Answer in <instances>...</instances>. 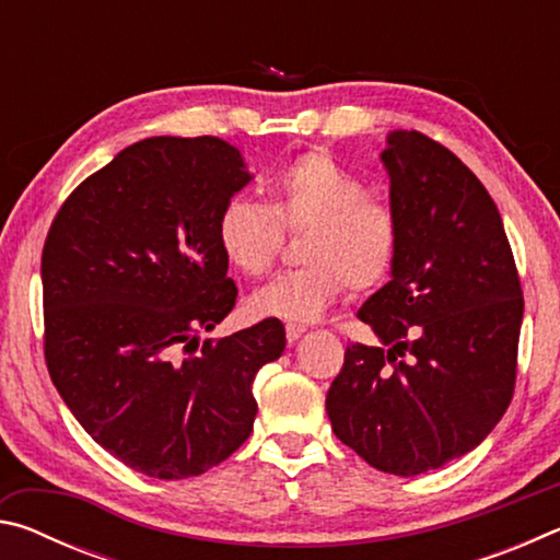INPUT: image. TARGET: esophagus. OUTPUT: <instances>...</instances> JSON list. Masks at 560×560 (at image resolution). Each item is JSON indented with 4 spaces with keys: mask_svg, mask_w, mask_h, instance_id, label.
Listing matches in <instances>:
<instances>
[{
    "mask_svg": "<svg viewBox=\"0 0 560 560\" xmlns=\"http://www.w3.org/2000/svg\"><path fill=\"white\" fill-rule=\"evenodd\" d=\"M303 334H306V328H303V326H296V324H289V326H287V340H289V343H296V340H299Z\"/></svg>",
    "mask_w": 560,
    "mask_h": 560,
    "instance_id": "obj_1",
    "label": "esophagus"
}]
</instances>
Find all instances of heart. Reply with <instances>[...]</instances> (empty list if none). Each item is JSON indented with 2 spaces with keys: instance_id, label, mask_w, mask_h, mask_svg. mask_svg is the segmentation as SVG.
<instances>
[{
  "instance_id": "obj_1",
  "label": "heart",
  "mask_w": 560,
  "mask_h": 560,
  "mask_svg": "<svg viewBox=\"0 0 560 560\" xmlns=\"http://www.w3.org/2000/svg\"><path fill=\"white\" fill-rule=\"evenodd\" d=\"M281 230H306L301 269L279 273L252 293L259 318L311 324L346 287L371 289L393 267L397 222L390 207L365 195V185L326 153H306L281 167L269 205L234 197L217 220L224 259L246 277H261L279 254Z\"/></svg>"
}]
</instances>
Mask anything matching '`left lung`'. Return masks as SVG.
I'll return each instance as SVG.
<instances>
[{
    "label": "left lung",
    "mask_w": 560,
    "mask_h": 560,
    "mask_svg": "<svg viewBox=\"0 0 560 560\" xmlns=\"http://www.w3.org/2000/svg\"><path fill=\"white\" fill-rule=\"evenodd\" d=\"M381 160L397 249L358 311L377 346L346 348L326 412L371 467L415 477L479 447L506 412L524 299L497 205L457 155L393 130Z\"/></svg>",
    "instance_id": "1"
}]
</instances>
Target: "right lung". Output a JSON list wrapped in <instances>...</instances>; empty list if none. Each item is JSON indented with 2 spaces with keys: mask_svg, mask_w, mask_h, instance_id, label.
Instances as JSON below:
<instances>
[{
  "mask_svg": "<svg viewBox=\"0 0 560 560\" xmlns=\"http://www.w3.org/2000/svg\"><path fill=\"white\" fill-rule=\"evenodd\" d=\"M249 183L220 138H145L75 187L46 236L51 381L81 428L148 477H197L240 450L254 377L287 348L267 318L187 353L234 308L217 220Z\"/></svg>",
  "mask_w": 560,
  "mask_h": 560,
  "instance_id": "obj_1",
  "label": "right lung"
}]
</instances>
